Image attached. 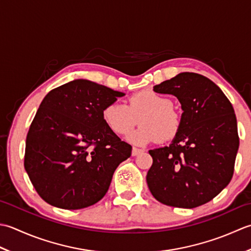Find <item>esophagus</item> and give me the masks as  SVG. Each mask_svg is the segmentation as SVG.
I'll use <instances>...</instances> for the list:
<instances>
[{
	"mask_svg": "<svg viewBox=\"0 0 251 251\" xmlns=\"http://www.w3.org/2000/svg\"><path fill=\"white\" fill-rule=\"evenodd\" d=\"M143 152V150H140V148H136V147H133L132 148V156H137L139 154Z\"/></svg>",
	"mask_w": 251,
	"mask_h": 251,
	"instance_id": "obj_1",
	"label": "esophagus"
}]
</instances>
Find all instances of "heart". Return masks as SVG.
Segmentation results:
<instances>
[{"label": "heart", "instance_id": "b5f03b06", "mask_svg": "<svg viewBox=\"0 0 251 251\" xmlns=\"http://www.w3.org/2000/svg\"><path fill=\"white\" fill-rule=\"evenodd\" d=\"M141 126L127 141L136 145H146L157 141L170 140L180 129L181 118L172 107V101L154 91H141L127 100V105L114 101L103 110V120L118 135H126L136 125Z\"/></svg>", "mask_w": 251, "mask_h": 251}]
</instances>
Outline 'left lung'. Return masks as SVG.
I'll return each instance as SVG.
<instances>
[{"instance_id":"left-lung-1","label":"left lung","mask_w":251,"mask_h":251,"mask_svg":"<svg viewBox=\"0 0 251 251\" xmlns=\"http://www.w3.org/2000/svg\"><path fill=\"white\" fill-rule=\"evenodd\" d=\"M154 91L176 96L183 112L171 144L150 151L148 188L167 206H201L232 180L239 146L233 106L216 83L198 74L181 73Z\"/></svg>"}]
</instances>
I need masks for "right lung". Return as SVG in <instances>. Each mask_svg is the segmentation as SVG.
Instances as JSON below:
<instances>
[{"label":"right lung","mask_w":251,"mask_h":251,"mask_svg":"<svg viewBox=\"0 0 251 251\" xmlns=\"http://www.w3.org/2000/svg\"><path fill=\"white\" fill-rule=\"evenodd\" d=\"M122 92L76 79L44 97L25 140V169L43 201L68 210L100 201L114 172L131 156L103 120Z\"/></svg>","instance_id":"obj_1"}]
</instances>
